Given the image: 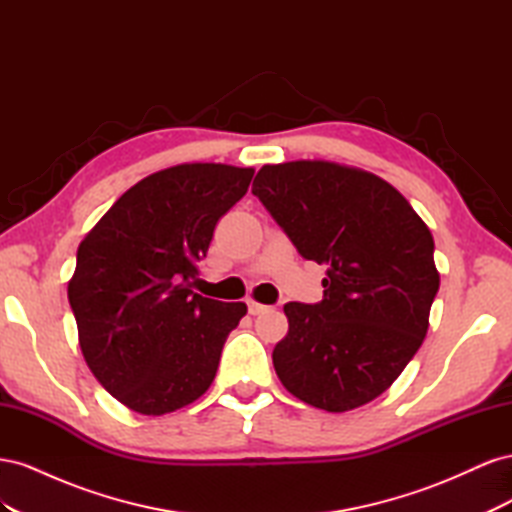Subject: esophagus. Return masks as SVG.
<instances>
[{
  "label": "esophagus",
  "instance_id": "esophagus-1",
  "mask_svg": "<svg viewBox=\"0 0 512 512\" xmlns=\"http://www.w3.org/2000/svg\"><path fill=\"white\" fill-rule=\"evenodd\" d=\"M247 309H250V314L252 316H258V314H265V312H269V305H262V303H258V301H247Z\"/></svg>",
  "mask_w": 512,
  "mask_h": 512
}]
</instances>
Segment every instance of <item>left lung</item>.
Listing matches in <instances>:
<instances>
[{
	"label": "left lung",
	"instance_id": "1",
	"mask_svg": "<svg viewBox=\"0 0 512 512\" xmlns=\"http://www.w3.org/2000/svg\"><path fill=\"white\" fill-rule=\"evenodd\" d=\"M252 192L303 258L329 267L320 303L284 305L277 378L327 412L369 404L429 329L440 273L427 224L391 183L327 160L265 164Z\"/></svg>",
	"mask_w": 512,
	"mask_h": 512
}]
</instances>
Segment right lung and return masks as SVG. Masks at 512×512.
Instances as JSON below:
<instances>
[{"label": "right lung", "mask_w": 512, "mask_h": 512, "mask_svg": "<svg viewBox=\"0 0 512 512\" xmlns=\"http://www.w3.org/2000/svg\"><path fill=\"white\" fill-rule=\"evenodd\" d=\"M254 168L194 162L123 194L76 252L68 301L91 374L123 406L162 416L203 395L245 303L192 290L215 224L245 196Z\"/></svg>", "instance_id": "obj_1"}]
</instances>
